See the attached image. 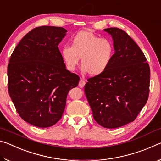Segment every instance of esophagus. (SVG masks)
Returning <instances> with one entry per match:
<instances>
[{
    "mask_svg": "<svg viewBox=\"0 0 161 161\" xmlns=\"http://www.w3.org/2000/svg\"><path fill=\"white\" fill-rule=\"evenodd\" d=\"M85 81H84L82 78L80 79V83H79V86L81 87V88H82V87L84 86L85 85Z\"/></svg>",
    "mask_w": 161,
    "mask_h": 161,
    "instance_id": "34e87169",
    "label": "esophagus"
}]
</instances>
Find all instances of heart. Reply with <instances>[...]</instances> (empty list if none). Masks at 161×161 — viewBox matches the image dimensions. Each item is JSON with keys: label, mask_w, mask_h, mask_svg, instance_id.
I'll return each mask as SVG.
<instances>
[{"label": "heart", "mask_w": 161, "mask_h": 161, "mask_svg": "<svg viewBox=\"0 0 161 161\" xmlns=\"http://www.w3.org/2000/svg\"><path fill=\"white\" fill-rule=\"evenodd\" d=\"M114 47L107 38H100L93 32L83 31L75 35L71 47L64 46L60 54L67 70L73 72L81 59V71L92 77L102 75L112 61Z\"/></svg>", "instance_id": "heart-1"}]
</instances>
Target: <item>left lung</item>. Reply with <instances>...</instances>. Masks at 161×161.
I'll use <instances>...</instances> for the list:
<instances>
[{
	"label": "left lung",
	"instance_id": "1",
	"mask_svg": "<svg viewBox=\"0 0 161 161\" xmlns=\"http://www.w3.org/2000/svg\"><path fill=\"white\" fill-rule=\"evenodd\" d=\"M111 35L115 53L102 75L89 78L84 92L95 121L116 129L136 119L149 94L150 67L143 52L126 32L103 30Z\"/></svg>",
	"mask_w": 161,
	"mask_h": 161
}]
</instances>
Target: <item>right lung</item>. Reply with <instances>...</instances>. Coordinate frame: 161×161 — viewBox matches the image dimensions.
<instances>
[{
  "label": "right lung",
  "mask_w": 161,
  "mask_h": 161,
  "mask_svg": "<svg viewBox=\"0 0 161 161\" xmlns=\"http://www.w3.org/2000/svg\"><path fill=\"white\" fill-rule=\"evenodd\" d=\"M61 27L32 29L16 46L8 66V89L19 115L40 128L62 118L68 92L80 77L66 69L58 45L66 35Z\"/></svg>",
  "instance_id": "add662e5"
}]
</instances>
